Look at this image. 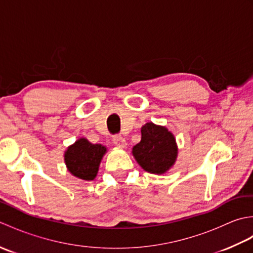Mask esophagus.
Returning a JSON list of instances; mask_svg holds the SVG:
<instances>
[{
  "mask_svg": "<svg viewBox=\"0 0 253 253\" xmlns=\"http://www.w3.org/2000/svg\"><path fill=\"white\" fill-rule=\"evenodd\" d=\"M113 142H114V144L116 147H120V148H125L126 147V140L124 139L122 136L117 135V136H114L113 137Z\"/></svg>",
  "mask_w": 253,
  "mask_h": 253,
  "instance_id": "esophagus-1",
  "label": "esophagus"
}]
</instances>
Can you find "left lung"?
I'll list each match as a JSON object with an SVG mask.
<instances>
[{
  "label": "left lung",
  "mask_w": 253,
  "mask_h": 253,
  "mask_svg": "<svg viewBox=\"0 0 253 253\" xmlns=\"http://www.w3.org/2000/svg\"><path fill=\"white\" fill-rule=\"evenodd\" d=\"M132 154L144 170L164 174L177 157L175 138L165 127L147 123L141 128V141L132 148Z\"/></svg>",
  "instance_id": "1"
}]
</instances>
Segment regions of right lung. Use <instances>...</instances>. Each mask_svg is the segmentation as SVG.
<instances>
[{
    "label": "right lung",
    "instance_id": "obj_1",
    "mask_svg": "<svg viewBox=\"0 0 253 253\" xmlns=\"http://www.w3.org/2000/svg\"><path fill=\"white\" fill-rule=\"evenodd\" d=\"M105 151L106 148L101 144H92L84 138L79 139L65 152L67 169L80 179L92 180Z\"/></svg>",
    "mask_w": 253,
    "mask_h": 253
}]
</instances>
